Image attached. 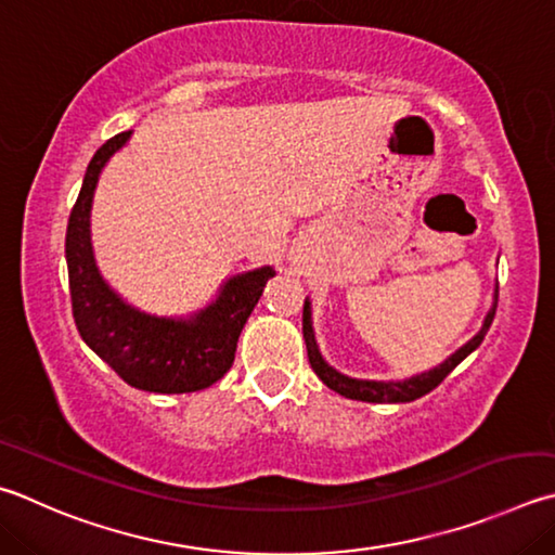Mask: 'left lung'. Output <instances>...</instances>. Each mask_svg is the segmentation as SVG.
Listing matches in <instances>:
<instances>
[{
	"mask_svg": "<svg viewBox=\"0 0 555 555\" xmlns=\"http://www.w3.org/2000/svg\"><path fill=\"white\" fill-rule=\"evenodd\" d=\"M495 310H498V288H495V300H492V308L488 310L486 322H482L478 335L470 341H466V345H463L459 351H453L444 364H439L437 369H429V371H425V374L412 376L405 380H361V378H349L345 374H339V371L332 369L327 361L320 357L318 345H315V335H312V325H310V304L306 300L304 337H306V347H308V361H310L312 371L318 374V378L325 383L327 388L339 392V396L351 398V400H364V402H410V400L427 396L429 390H435L439 383L444 380L451 371L470 354L473 349L480 347L482 337L488 335V330L492 325V318H495Z\"/></svg>",
	"mask_w": 555,
	"mask_h": 555,
	"instance_id": "1",
	"label": "left lung"
}]
</instances>
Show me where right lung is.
Segmentation results:
<instances>
[{
  "label": "right lung",
  "instance_id": "1",
  "mask_svg": "<svg viewBox=\"0 0 555 555\" xmlns=\"http://www.w3.org/2000/svg\"><path fill=\"white\" fill-rule=\"evenodd\" d=\"M130 130L96 150L67 220L65 257L79 335L128 386L150 392H194L214 386L235 361L237 337L274 269L228 279L218 298L191 318H157L128 306L99 274L89 240V210L99 175Z\"/></svg>",
  "mask_w": 555,
  "mask_h": 555
}]
</instances>
